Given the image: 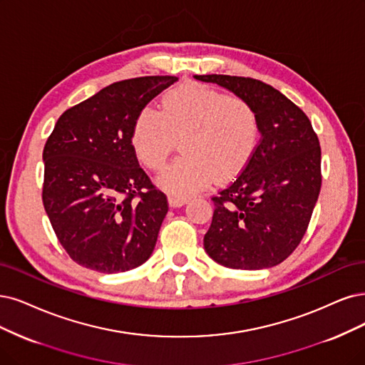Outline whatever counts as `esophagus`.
I'll return each mask as SVG.
<instances>
[{
	"label": "esophagus",
	"instance_id": "1",
	"mask_svg": "<svg viewBox=\"0 0 365 365\" xmlns=\"http://www.w3.org/2000/svg\"><path fill=\"white\" fill-rule=\"evenodd\" d=\"M186 198L182 197H174V195H168V205L170 207H182L186 203Z\"/></svg>",
	"mask_w": 365,
	"mask_h": 365
}]
</instances>
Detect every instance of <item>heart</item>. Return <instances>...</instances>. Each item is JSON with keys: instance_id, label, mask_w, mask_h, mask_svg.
<instances>
[{"instance_id": "obj_1", "label": "heart", "mask_w": 365, "mask_h": 365, "mask_svg": "<svg viewBox=\"0 0 365 365\" xmlns=\"http://www.w3.org/2000/svg\"><path fill=\"white\" fill-rule=\"evenodd\" d=\"M259 117L244 99L198 83L165 93L162 113L144 108L132 129L135 156L150 170L164 168L182 141V156L158 178L174 197L206 190L215 179L230 180L252 159L259 145Z\"/></svg>"}]
</instances>
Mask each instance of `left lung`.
<instances>
[{"instance_id":"1","label":"left lung","mask_w":365,"mask_h":365,"mask_svg":"<svg viewBox=\"0 0 365 365\" xmlns=\"http://www.w3.org/2000/svg\"><path fill=\"white\" fill-rule=\"evenodd\" d=\"M247 101L259 117L260 143L233 183L213 197L205 250L217 263L257 271L284 262L299 245L319 198L320 144L308 117L262 81L195 75Z\"/></svg>"}]
</instances>
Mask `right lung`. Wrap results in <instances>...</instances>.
I'll use <instances>...</instances> for the list:
<instances>
[{"label":"right lung","mask_w":365,"mask_h":365,"mask_svg":"<svg viewBox=\"0 0 365 365\" xmlns=\"http://www.w3.org/2000/svg\"><path fill=\"white\" fill-rule=\"evenodd\" d=\"M175 76L114 83L67 110L43 148V206L78 264L126 272L150 257L167 197L140 168L132 147L137 115Z\"/></svg>","instance_id":"1"}]
</instances>
